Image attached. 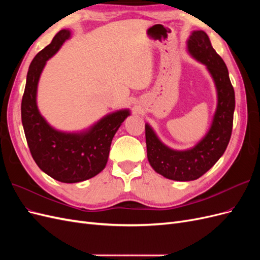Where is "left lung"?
Masks as SVG:
<instances>
[{
  "label": "left lung",
  "instance_id": "8db88e82",
  "mask_svg": "<svg viewBox=\"0 0 260 260\" xmlns=\"http://www.w3.org/2000/svg\"><path fill=\"white\" fill-rule=\"evenodd\" d=\"M186 51L191 57L205 65L215 84L217 105L206 135L194 146L186 149L167 146L151 125L145 123L149 165L157 174L175 181L199 179L219 160L229 144L235 108L234 90L228 68L211 46L205 31H192L186 41Z\"/></svg>",
  "mask_w": 260,
  "mask_h": 260
}]
</instances>
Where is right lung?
Instances as JSON below:
<instances>
[{
  "label": "right lung",
  "instance_id": "obj_1",
  "mask_svg": "<svg viewBox=\"0 0 260 260\" xmlns=\"http://www.w3.org/2000/svg\"><path fill=\"white\" fill-rule=\"evenodd\" d=\"M72 34L70 29H61L36 55L28 69L21 101V121L31 155L39 168L62 183L81 182L99 175L107 164L114 136L131 115L129 108L118 109L80 131L58 130L42 116L37 103L39 80L46 61Z\"/></svg>",
  "mask_w": 260,
  "mask_h": 260
}]
</instances>
